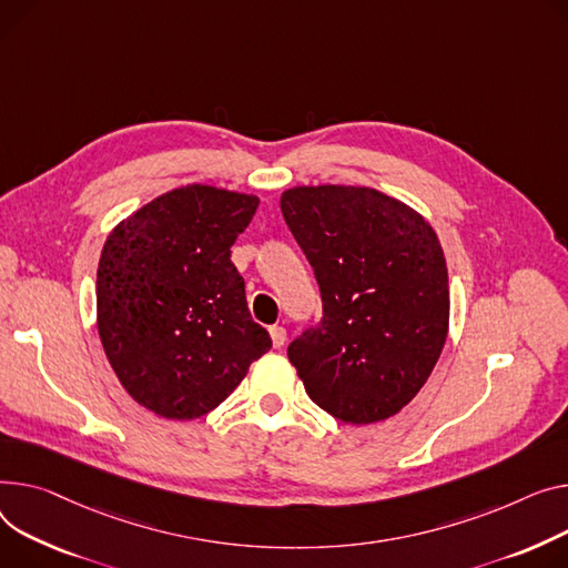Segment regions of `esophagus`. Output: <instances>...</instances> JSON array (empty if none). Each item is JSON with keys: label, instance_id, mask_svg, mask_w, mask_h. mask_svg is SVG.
I'll use <instances>...</instances> for the list:
<instances>
[{"label": "esophagus", "instance_id": "1", "mask_svg": "<svg viewBox=\"0 0 568 568\" xmlns=\"http://www.w3.org/2000/svg\"><path fill=\"white\" fill-rule=\"evenodd\" d=\"M270 335H272V345H274L276 349H281V347L285 345V339H287V331H285L283 326H272V328H270Z\"/></svg>", "mask_w": 568, "mask_h": 568}]
</instances>
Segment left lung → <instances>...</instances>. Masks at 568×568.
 <instances>
[{"mask_svg": "<svg viewBox=\"0 0 568 568\" xmlns=\"http://www.w3.org/2000/svg\"><path fill=\"white\" fill-rule=\"evenodd\" d=\"M281 210L324 311L287 347L290 363L333 418L382 423L420 393L445 345L440 242L423 214L369 186H292Z\"/></svg>", "mask_w": 568, "mask_h": 568, "instance_id": "1", "label": "left lung"}]
</instances>
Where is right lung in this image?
Listing matches in <instances>:
<instances>
[{
	"label": "right lung",
	"mask_w": 568,
	"mask_h": 568,
	"mask_svg": "<svg viewBox=\"0 0 568 568\" xmlns=\"http://www.w3.org/2000/svg\"><path fill=\"white\" fill-rule=\"evenodd\" d=\"M257 196L178 186L113 229L98 264V333L134 402L166 420L216 408L272 349L231 246Z\"/></svg>",
	"instance_id": "obj_1"
}]
</instances>
